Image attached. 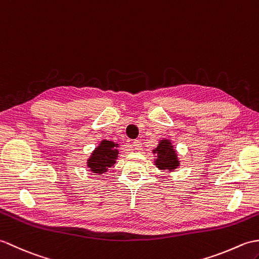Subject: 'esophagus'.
<instances>
[{
    "label": "esophagus",
    "instance_id": "34e87169",
    "mask_svg": "<svg viewBox=\"0 0 259 259\" xmlns=\"http://www.w3.org/2000/svg\"><path fill=\"white\" fill-rule=\"evenodd\" d=\"M133 148H135L136 151H140V149L142 148V143H141V141L135 140V141L133 142Z\"/></svg>",
    "mask_w": 259,
    "mask_h": 259
}]
</instances>
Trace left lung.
I'll use <instances>...</instances> for the list:
<instances>
[{
    "instance_id": "8db88e82",
    "label": "left lung",
    "mask_w": 259,
    "mask_h": 259,
    "mask_svg": "<svg viewBox=\"0 0 259 259\" xmlns=\"http://www.w3.org/2000/svg\"><path fill=\"white\" fill-rule=\"evenodd\" d=\"M154 153H157L158 155L155 164L159 169L171 170L177 168L178 164H180L169 141H160L157 148L154 149Z\"/></svg>"
}]
</instances>
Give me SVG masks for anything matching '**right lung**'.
<instances>
[{
  "mask_svg": "<svg viewBox=\"0 0 259 259\" xmlns=\"http://www.w3.org/2000/svg\"><path fill=\"white\" fill-rule=\"evenodd\" d=\"M115 146H117V144H114L111 141H103L100 146L95 149L88 164L91 170H93V173H104L108 167L114 165L118 154L117 149H115Z\"/></svg>",
  "mask_w": 259,
  "mask_h": 259,
  "instance_id": "add662e5",
  "label": "right lung"
}]
</instances>
